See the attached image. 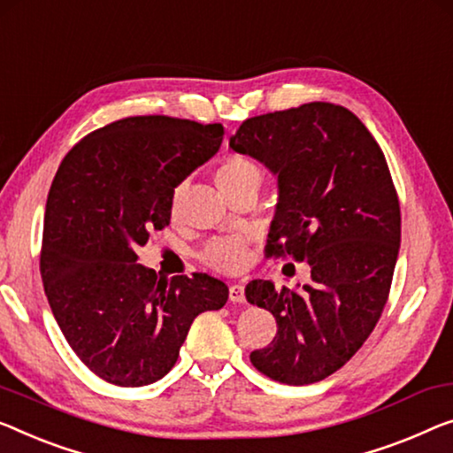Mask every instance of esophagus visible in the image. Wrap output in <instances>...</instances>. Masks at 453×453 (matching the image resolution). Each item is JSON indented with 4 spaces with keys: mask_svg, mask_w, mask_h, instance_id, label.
<instances>
[{
    "mask_svg": "<svg viewBox=\"0 0 453 453\" xmlns=\"http://www.w3.org/2000/svg\"><path fill=\"white\" fill-rule=\"evenodd\" d=\"M229 299H232L234 303H244L246 301L244 285H232V287H229Z\"/></svg>",
    "mask_w": 453,
    "mask_h": 453,
    "instance_id": "esophagus-1",
    "label": "esophagus"
}]
</instances>
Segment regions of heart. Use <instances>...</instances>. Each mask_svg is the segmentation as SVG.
Here are the masks:
<instances>
[{
	"instance_id": "b5f03b06",
	"label": "heart",
	"mask_w": 453,
	"mask_h": 453,
	"mask_svg": "<svg viewBox=\"0 0 453 453\" xmlns=\"http://www.w3.org/2000/svg\"><path fill=\"white\" fill-rule=\"evenodd\" d=\"M242 183H260V168L246 157H229L215 171V185L221 193ZM180 188H177V197ZM207 260L221 270H235L248 260V246L242 238H226L213 242L207 250Z\"/></svg>"
}]
</instances>
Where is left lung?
Wrapping results in <instances>:
<instances>
[{
  "mask_svg": "<svg viewBox=\"0 0 453 453\" xmlns=\"http://www.w3.org/2000/svg\"><path fill=\"white\" fill-rule=\"evenodd\" d=\"M229 148L268 168L279 201L268 254L307 260L311 280L246 287L274 315L276 335L250 360L273 380L319 382L372 334L401 246V209L372 134L346 107L311 101L242 121Z\"/></svg>",
  "mask_w": 453,
  "mask_h": 453,
  "instance_id": "1",
  "label": "left lung"
}]
</instances>
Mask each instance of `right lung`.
Wrapping results in <instances>:
<instances>
[{
    "label": "right lung",
    "instance_id": "1",
    "mask_svg": "<svg viewBox=\"0 0 453 453\" xmlns=\"http://www.w3.org/2000/svg\"><path fill=\"white\" fill-rule=\"evenodd\" d=\"M221 140V124L136 116L91 132L60 162L46 201L40 274L65 340L107 382L160 380L195 317L226 305L221 280L158 279L136 254L152 229L171 224L174 188Z\"/></svg>",
    "mask_w": 453,
    "mask_h": 453
}]
</instances>
